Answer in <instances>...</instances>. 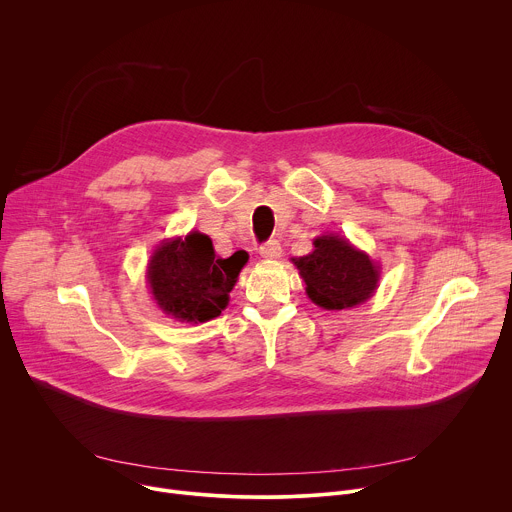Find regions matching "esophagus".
Wrapping results in <instances>:
<instances>
[{"label": "esophagus", "mask_w": 512, "mask_h": 512, "mask_svg": "<svg viewBox=\"0 0 512 512\" xmlns=\"http://www.w3.org/2000/svg\"><path fill=\"white\" fill-rule=\"evenodd\" d=\"M259 253H261L265 259H277V257H281V243L275 241V239H271V241H267V243L261 245Z\"/></svg>", "instance_id": "1"}]
</instances>
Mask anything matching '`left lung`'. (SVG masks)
Instances as JSON below:
<instances>
[{
  "label": "left lung",
  "instance_id": "1",
  "mask_svg": "<svg viewBox=\"0 0 512 512\" xmlns=\"http://www.w3.org/2000/svg\"><path fill=\"white\" fill-rule=\"evenodd\" d=\"M309 299L323 309H350L368 301L380 281V267L346 237L321 235L313 251L293 259Z\"/></svg>",
  "mask_w": 512,
  "mask_h": 512
}]
</instances>
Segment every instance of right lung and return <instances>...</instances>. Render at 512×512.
<instances>
[{
    "instance_id": "obj_1",
    "label": "right lung",
    "mask_w": 512,
    "mask_h": 512,
    "mask_svg": "<svg viewBox=\"0 0 512 512\" xmlns=\"http://www.w3.org/2000/svg\"><path fill=\"white\" fill-rule=\"evenodd\" d=\"M245 251L229 259L215 255L213 241L193 231L185 239L164 241L150 257L146 279L158 307L179 321L203 323L227 307L239 271L247 263Z\"/></svg>"
}]
</instances>
